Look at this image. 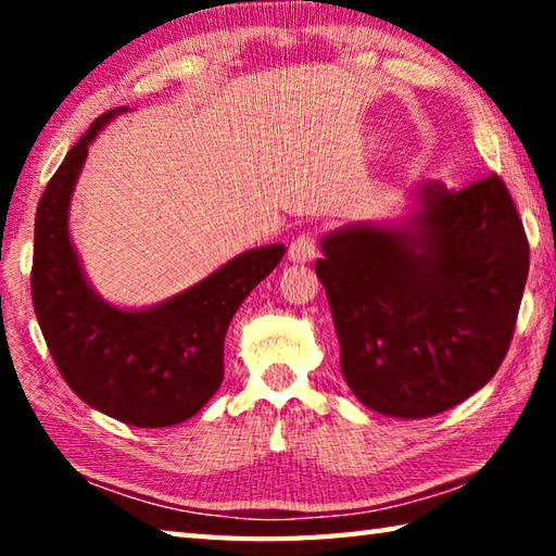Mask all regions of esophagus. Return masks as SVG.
Returning <instances> with one entry per match:
<instances>
[{"mask_svg":"<svg viewBox=\"0 0 556 556\" xmlns=\"http://www.w3.org/2000/svg\"><path fill=\"white\" fill-rule=\"evenodd\" d=\"M318 248L314 235H299V238L289 244V260L296 265H306V262L316 260Z\"/></svg>","mask_w":556,"mask_h":556,"instance_id":"34e87169","label":"esophagus"}]
</instances>
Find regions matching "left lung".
<instances>
[{
    "mask_svg": "<svg viewBox=\"0 0 556 556\" xmlns=\"http://www.w3.org/2000/svg\"><path fill=\"white\" fill-rule=\"evenodd\" d=\"M409 201L402 218L326 232L316 275L348 388L384 417L427 419L501 368L530 248L497 176L460 191L425 181Z\"/></svg>",
    "mask_w": 556,
    "mask_h": 556,
    "instance_id": "obj_1",
    "label": "left lung"
}]
</instances>
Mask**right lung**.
<instances>
[{
  "instance_id": "obj_1",
  "label": "right lung",
  "mask_w": 556,
  "mask_h": 556,
  "mask_svg": "<svg viewBox=\"0 0 556 556\" xmlns=\"http://www.w3.org/2000/svg\"><path fill=\"white\" fill-rule=\"evenodd\" d=\"M102 115L65 154L36 208L31 299L53 363L78 397L131 427L191 419L223 382V343L235 312L285 257V244L244 250L208 277L152 306L110 304L90 285L71 238V201Z\"/></svg>"
}]
</instances>
